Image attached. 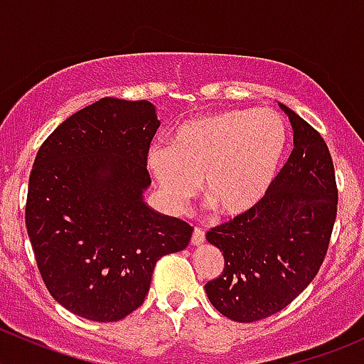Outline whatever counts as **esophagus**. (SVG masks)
I'll return each instance as SVG.
<instances>
[{
    "instance_id": "1",
    "label": "esophagus",
    "mask_w": 364,
    "mask_h": 364,
    "mask_svg": "<svg viewBox=\"0 0 364 364\" xmlns=\"http://www.w3.org/2000/svg\"><path fill=\"white\" fill-rule=\"evenodd\" d=\"M205 241V234L204 230L200 229V227H196L192 232V245H196V247H199V245H203Z\"/></svg>"
}]
</instances>
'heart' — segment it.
<instances>
[{"instance_id": "1", "label": "heart", "mask_w": 364, "mask_h": 364, "mask_svg": "<svg viewBox=\"0 0 364 364\" xmlns=\"http://www.w3.org/2000/svg\"><path fill=\"white\" fill-rule=\"evenodd\" d=\"M287 146L278 112L227 109L179 124L168 148L149 149L148 167L172 211L196 197L203 179L205 203L223 218H243L269 196Z\"/></svg>"}]
</instances>
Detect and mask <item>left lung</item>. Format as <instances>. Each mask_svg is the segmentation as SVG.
<instances>
[{"mask_svg":"<svg viewBox=\"0 0 364 364\" xmlns=\"http://www.w3.org/2000/svg\"><path fill=\"white\" fill-rule=\"evenodd\" d=\"M294 130V149L269 196L243 218L208 230L223 252V273L205 284L222 315L255 322L291 304L324 262L336 220L338 188L328 144L317 130L280 104Z\"/></svg>","mask_w":364,"mask_h":364,"instance_id":"8db88e82","label":"left lung"}]
</instances>
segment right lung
I'll list each match as a JSON object with an SVG mask.
<instances>
[{"label":"right lung","mask_w":364,"mask_h":364,"mask_svg":"<svg viewBox=\"0 0 364 364\" xmlns=\"http://www.w3.org/2000/svg\"><path fill=\"white\" fill-rule=\"evenodd\" d=\"M160 121L148 100L102 98L65 119L36 153L26 229L50 296L87 321L137 310L160 257L188 247L193 227L144 203Z\"/></svg>","instance_id":"add662e5"}]
</instances>
